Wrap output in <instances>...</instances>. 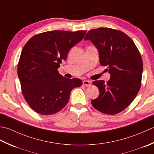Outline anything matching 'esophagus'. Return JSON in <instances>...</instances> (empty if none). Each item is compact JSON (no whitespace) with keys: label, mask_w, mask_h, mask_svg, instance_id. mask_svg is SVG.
Returning a JSON list of instances; mask_svg holds the SVG:
<instances>
[{"label":"esophagus","mask_w":154,"mask_h":154,"mask_svg":"<svg viewBox=\"0 0 154 154\" xmlns=\"http://www.w3.org/2000/svg\"><path fill=\"white\" fill-rule=\"evenodd\" d=\"M83 85L85 86H91V82L89 80H84L83 81Z\"/></svg>","instance_id":"obj_1"}]
</instances>
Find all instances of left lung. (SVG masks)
Wrapping results in <instances>:
<instances>
[{"instance_id":"1","label":"left lung","mask_w":154,"mask_h":154,"mask_svg":"<svg viewBox=\"0 0 154 154\" xmlns=\"http://www.w3.org/2000/svg\"><path fill=\"white\" fill-rule=\"evenodd\" d=\"M84 40L94 45L100 64L108 66L110 74V80L106 84L103 80L93 82L100 96L91 103L103 114H118L132 102L140 89L143 72L140 53L126 34L109 28L90 30Z\"/></svg>"}]
</instances>
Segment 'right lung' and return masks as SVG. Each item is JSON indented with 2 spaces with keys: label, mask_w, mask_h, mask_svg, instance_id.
Instances as JSON below:
<instances>
[{
  "label": "right lung",
  "mask_w": 154,
  "mask_h": 154,
  "mask_svg": "<svg viewBox=\"0 0 154 154\" xmlns=\"http://www.w3.org/2000/svg\"><path fill=\"white\" fill-rule=\"evenodd\" d=\"M86 33V30L48 31L33 36L24 45L18 75L25 100L38 114L51 115L60 111L68 102L72 90L82 84L79 78L63 77L58 68Z\"/></svg>",
  "instance_id": "1"
}]
</instances>
